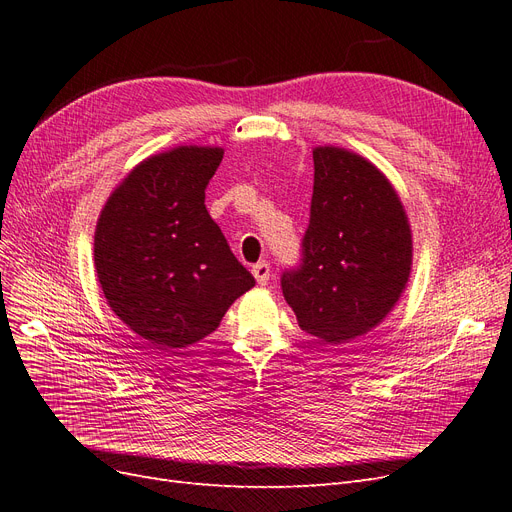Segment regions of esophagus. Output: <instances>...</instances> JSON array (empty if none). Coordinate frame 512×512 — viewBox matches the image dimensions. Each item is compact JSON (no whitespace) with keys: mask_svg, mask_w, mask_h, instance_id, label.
Masks as SVG:
<instances>
[{"mask_svg":"<svg viewBox=\"0 0 512 512\" xmlns=\"http://www.w3.org/2000/svg\"><path fill=\"white\" fill-rule=\"evenodd\" d=\"M252 273H254V277H256V282L260 284V286H265L267 282H269V275H271V267H269V262H258V265H254L252 267Z\"/></svg>","mask_w":512,"mask_h":512,"instance_id":"obj_1","label":"esophagus"}]
</instances>
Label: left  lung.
Masks as SVG:
<instances>
[{"label":"left lung","instance_id":"1","mask_svg":"<svg viewBox=\"0 0 512 512\" xmlns=\"http://www.w3.org/2000/svg\"><path fill=\"white\" fill-rule=\"evenodd\" d=\"M412 271V230L393 183L359 153L314 149V194L299 269L282 275L299 327L348 344L393 312Z\"/></svg>","mask_w":512,"mask_h":512}]
</instances>
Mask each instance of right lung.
Here are the masks:
<instances>
[{
	"mask_svg": "<svg viewBox=\"0 0 512 512\" xmlns=\"http://www.w3.org/2000/svg\"><path fill=\"white\" fill-rule=\"evenodd\" d=\"M222 147L179 145L123 179L96 224L94 262L115 316L156 350L188 348L220 327L256 282L205 207Z\"/></svg>",
	"mask_w": 512,
	"mask_h": 512,
	"instance_id": "right-lung-1",
	"label": "right lung"
}]
</instances>
